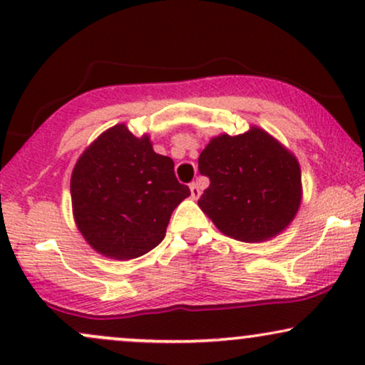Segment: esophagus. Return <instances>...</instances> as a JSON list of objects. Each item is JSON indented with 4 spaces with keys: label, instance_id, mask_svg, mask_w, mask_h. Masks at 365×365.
Returning a JSON list of instances; mask_svg holds the SVG:
<instances>
[{
    "label": "esophagus",
    "instance_id": "1",
    "mask_svg": "<svg viewBox=\"0 0 365 365\" xmlns=\"http://www.w3.org/2000/svg\"><path fill=\"white\" fill-rule=\"evenodd\" d=\"M190 197L192 199H199L200 197V187L197 183H190Z\"/></svg>",
    "mask_w": 365,
    "mask_h": 365
}]
</instances>
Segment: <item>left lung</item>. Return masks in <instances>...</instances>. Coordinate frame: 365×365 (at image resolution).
<instances>
[{"instance_id":"8db88e82","label":"left lung","mask_w":365,"mask_h":365,"mask_svg":"<svg viewBox=\"0 0 365 365\" xmlns=\"http://www.w3.org/2000/svg\"><path fill=\"white\" fill-rule=\"evenodd\" d=\"M199 171L211 180L199 207L235 240L254 244L279 235L300 207L299 161L259 127L212 137L199 156Z\"/></svg>"}]
</instances>
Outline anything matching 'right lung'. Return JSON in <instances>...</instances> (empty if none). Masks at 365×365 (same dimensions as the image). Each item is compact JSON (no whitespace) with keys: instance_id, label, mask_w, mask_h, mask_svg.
Masks as SVG:
<instances>
[{"instance_id":"obj_1","label":"right lung","mask_w":365,"mask_h":365,"mask_svg":"<svg viewBox=\"0 0 365 365\" xmlns=\"http://www.w3.org/2000/svg\"><path fill=\"white\" fill-rule=\"evenodd\" d=\"M73 220L96 252L116 261L140 257L166 235L173 209L190 195L175 163L154 153L149 135L125 123L103 132L75 163Z\"/></svg>"}]
</instances>
